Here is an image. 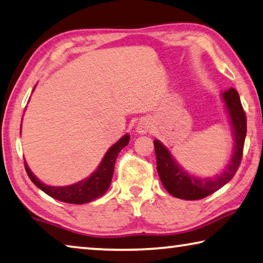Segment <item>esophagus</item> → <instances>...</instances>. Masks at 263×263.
Instances as JSON below:
<instances>
[{
  "instance_id": "34e87169",
  "label": "esophagus",
  "mask_w": 263,
  "mask_h": 263,
  "mask_svg": "<svg viewBox=\"0 0 263 263\" xmlns=\"http://www.w3.org/2000/svg\"><path fill=\"white\" fill-rule=\"evenodd\" d=\"M149 131V124L146 120H140L137 125V132L141 133V135H144V133H147Z\"/></svg>"
}]
</instances>
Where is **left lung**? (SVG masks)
<instances>
[{"instance_id":"8db88e82","label":"left lung","mask_w":263,"mask_h":263,"mask_svg":"<svg viewBox=\"0 0 263 263\" xmlns=\"http://www.w3.org/2000/svg\"><path fill=\"white\" fill-rule=\"evenodd\" d=\"M222 98L226 103L227 110L234 131V154L227 168L215 178H197L190 176L179 167L167 148L159 140H154V149L157 157V171L162 185L173 197L184 200H199L206 198L226 185L235 176L241 164L243 153L246 133H247V119L243 111L240 96L235 89L224 91Z\"/></svg>"}]
</instances>
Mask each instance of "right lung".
I'll list each match as a JSON object with an SVG mask.
<instances>
[{"label":"right lung","mask_w":263,"mask_h":263,"mask_svg":"<svg viewBox=\"0 0 263 263\" xmlns=\"http://www.w3.org/2000/svg\"><path fill=\"white\" fill-rule=\"evenodd\" d=\"M128 141H130V136L125 135L124 137H122L114 146L109 148V151L106 152L105 157L103 158L101 165L98 166L96 172L91 174L87 179H84V180L70 186L55 187L45 185L31 173V171L29 170L26 161H24V167H26L27 174L30 178V180L39 189L43 191L44 193H47L53 199L60 200V201L82 205V203L90 202L105 194V192L110 187L112 176H114L117 156L122 151V148L126 146Z\"/></svg>","instance_id":"obj_1"}]
</instances>
